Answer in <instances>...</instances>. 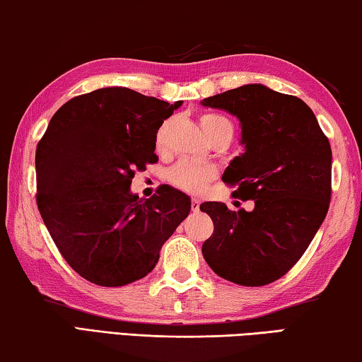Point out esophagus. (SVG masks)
<instances>
[{
    "instance_id": "34e87169",
    "label": "esophagus",
    "mask_w": 362,
    "mask_h": 362,
    "mask_svg": "<svg viewBox=\"0 0 362 362\" xmlns=\"http://www.w3.org/2000/svg\"><path fill=\"white\" fill-rule=\"evenodd\" d=\"M199 206H201V201L193 198V199H192V211H193V212H198V211H199Z\"/></svg>"
}]
</instances>
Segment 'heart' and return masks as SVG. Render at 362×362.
Returning a JSON list of instances; mask_svg holds the SVG:
<instances>
[{
  "label": "heart",
  "mask_w": 362,
  "mask_h": 362,
  "mask_svg": "<svg viewBox=\"0 0 362 362\" xmlns=\"http://www.w3.org/2000/svg\"><path fill=\"white\" fill-rule=\"evenodd\" d=\"M199 124L203 127L207 139L212 137L214 134L228 131L233 134V124L225 116L206 113L199 116ZM163 134L158 136V145L161 144ZM217 177V169L211 164L192 161V159H180L173 168L168 170V180L170 185L182 189V192L199 194L209 187V183Z\"/></svg>",
  "instance_id": "heart-1"
}]
</instances>
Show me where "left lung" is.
Returning <instances> with one entry per match:
<instances>
[{
    "mask_svg": "<svg viewBox=\"0 0 362 362\" xmlns=\"http://www.w3.org/2000/svg\"><path fill=\"white\" fill-rule=\"evenodd\" d=\"M204 107L241 121L246 151L226 168L233 198L254 211L209 201L199 209L214 222L203 255L214 273L259 287L283 278L300 260L326 218L332 193V151L315 113L296 95L246 84L207 97Z\"/></svg>",
    "mask_w": 362,
    "mask_h": 362,
    "instance_id": "obj_1",
    "label": "left lung"
}]
</instances>
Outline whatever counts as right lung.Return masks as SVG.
<instances>
[{
    "label": "right lung",
    "instance_id": "obj_1",
    "mask_svg": "<svg viewBox=\"0 0 362 362\" xmlns=\"http://www.w3.org/2000/svg\"><path fill=\"white\" fill-rule=\"evenodd\" d=\"M182 105L127 88H103L60 107L36 146V204L66 263L97 286L146 276L192 209L163 185L131 193L136 170L158 161L156 134Z\"/></svg>",
    "mask_w": 362,
    "mask_h": 362
}]
</instances>
